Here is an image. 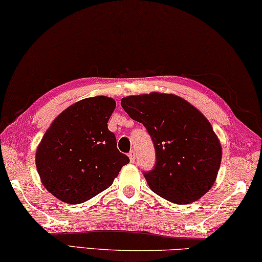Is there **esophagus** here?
I'll return each instance as SVG.
<instances>
[{
    "mask_svg": "<svg viewBox=\"0 0 262 262\" xmlns=\"http://www.w3.org/2000/svg\"><path fill=\"white\" fill-rule=\"evenodd\" d=\"M128 156H129L130 162H135V150H130V152L128 154Z\"/></svg>",
    "mask_w": 262,
    "mask_h": 262,
    "instance_id": "esophagus-1",
    "label": "esophagus"
}]
</instances>
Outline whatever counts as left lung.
Returning a JSON list of instances; mask_svg holds the SVG:
<instances>
[{
  "instance_id": "left-lung-1",
  "label": "left lung",
  "mask_w": 262,
  "mask_h": 262,
  "mask_svg": "<svg viewBox=\"0 0 262 262\" xmlns=\"http://www.w3.org/2000/svg\"><path fill=\"white\" fill-rule=\"evenodd\" d=\"M121 106L154 143L155 165L143 172L151 191L176 204L204 196L222 161L221 142L205 116L173 94L132 95L121 99Z\"/></svg>"
}]
</instances>
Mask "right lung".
<instances>
[{
	"label": "right lung",
	"mask_w": 262,
	"mask_h": 262,
	"mask_svg": "<svg viewBox=\"0 0 262 262\" xmlns=\"http://www.w3.org/2000/svg\"><path fill=\"white\" fill-rule=\"evenodd\" d=\"M115 101L87 98L57 116L36 151V167L49 192L68 204H80L113 184L127 155L116 148L107 122Z\"/></svg>",
	"instance_id": "add662e5"
}]
</instances>
